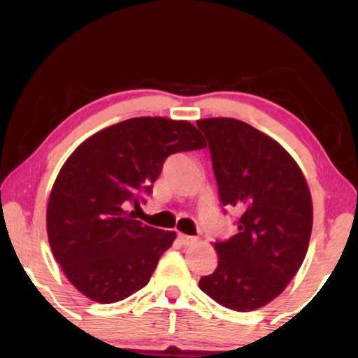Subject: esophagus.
<instances>
[{
    "instance_id": "obj_1",
    "label": "esophagus",
    "mask_w": 358,
    "mask_h": 358,
    "mask_svg": "<svg viewBox=\"0 0 358 358\" xmlns=\"http://www.w3.org/2000/svg\"><path fill=\"white\" fill-rule=\"evenodd\" d=\"M179 240H180V243L185 245V246L195 245L198 241L196 236H190V235H185V234H179Z\"/></svg>"
}]
</instances>
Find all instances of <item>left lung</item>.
<instances>
[{
	"label": "left lung",
	"mask_w": 358,
	"mask_h": 358,
	"mask_svg": "<svg viewBox=\"0 0 358 358\" xmlns=\"http://www.w3.org/2000/svg\"><path fill=\"white\" fill-rule=\"evenodd\" d=\"M210 142L222 206L241 213L238 232L214 243L217 267L201 291L227 309L256 310L288 287L312 234V196L299 164L285 148L235 118L196 122Z\"/></svg>",
	"instance_id": "obj_1"
}]
</instances>
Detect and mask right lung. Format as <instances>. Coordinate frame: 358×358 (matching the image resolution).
Masks as SVG:
<instances>
[{"instance_id": "1", "label": "right lung", "mask_w": 358, "mask_h": 358, "mask_svg": "<svg viewBox=\"0 0 358 358\" xmlns=\"http://www.w3.org/2000/svg\"><path fill=\"white\" fill-rule=\"evenodd\" d=\"M205 147L185 120L137 117L75 148L54 180L46 229L54 259L81 294L112 304L145 287L176 232L142 224L126 208L150 194L169 155Z\"/></svg>"}]
</instances>
